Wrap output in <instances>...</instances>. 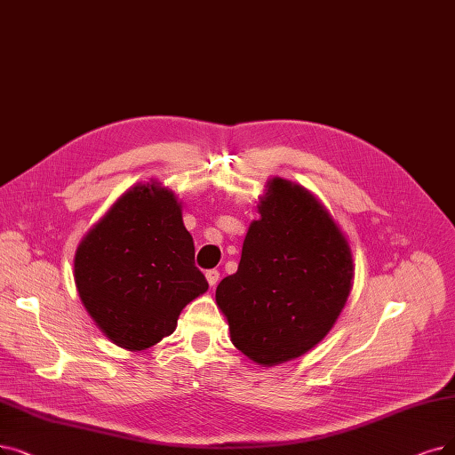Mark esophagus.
I'll list each match as a JSON object with an SVG mask.
<instances>
[{"label": "esophagus", "instance_id": "esophagus-1", "mask_svg": "<svg viewBox=\"0 0 455 455\" xmlns=\"http://www.w3.org/2000/svg\"><path fill=\"white\" fill-rule=\"evenodd\" d=\"M205 278H207L209 285H211V287H214V285L218 283V280H220V272H218L216 268H211V270H207V272H205Z\"/></svg>", "mask_w": 455, "mask_h": 455}]
</instances>
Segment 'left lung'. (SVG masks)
Returning <instances> with one entry per match:
<instances>
[{
    "mask_svg": "<svg viewBox=\"0 0 455 455\" xmlns=\"http://www.w3.org/2000/svg\"><path fill=\"white\" fill-rule=\"evenodd\" d=\"M235 275L216 287L235 347L261 366L297 358L329 334L353 287L347 241L317 199L272 179Z\"/></svg>",
    "mask_w": 455,
    "mask_h": 455,
    "instance_id": "left-lung-1",
    "label": "left lung"
}]
</instances>
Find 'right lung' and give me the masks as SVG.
Instances as JSON below:
<instances>
[{
    "label": "right lung",
    "mask_w": 455,
    "mask_h": 455,
    "mask_svg": "<svg viewBox=\"0 0 455 455\" xmlns=\"http://www.w3.org/2000/svg\"><path fill=\"white\" fill-rule=\"evenodd\" d=\"M75 282L89 315L116 345L143 351L170 336L209 283L173 192L138 185L80 243Z\"/></svg>",
    "instance_id": "add662e5"
}]
</instances>
